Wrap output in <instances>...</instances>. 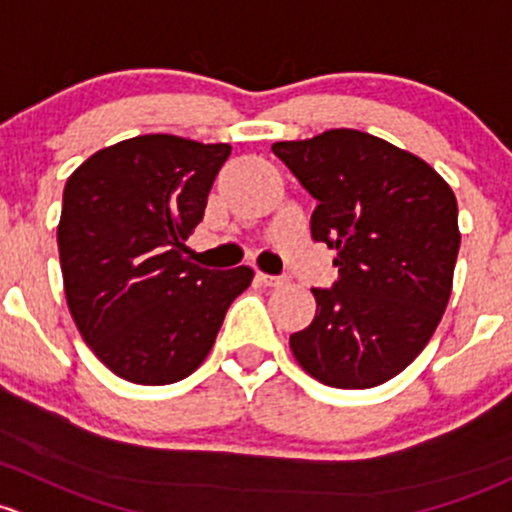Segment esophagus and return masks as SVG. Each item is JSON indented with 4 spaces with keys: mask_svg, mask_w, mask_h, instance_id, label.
Listing matches in <instances>:
<instances>
[{
    "mask_svg": "<svg viewBox=\"0 0 512 512\" xmlns=\"http://www.w3.org/2000/svg\"><path fill=\"white\" fill-rule=\"evenodd\" d=\"M256 278L263 283V286H268V288H281V286H286V283H288L286 276H268V273H261V271L256 273Z\"/></svg>",
    "mask_w": 512,
    "mask_h": 512,
    "instance_id": "esophagus-1",
    "label": "esophagus"
}]
</instances>
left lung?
Segmentation results:
<instances>
[{
    "mask_svg": "<svg viewBox=\"0 0 512 512\" xmlns=\"http://www.w3.org/2000/svg\"><path fill=\"white\" fill-rule=\"evenodd\" d=\"M318 199L310 234L337 256L333 288L291 335L298 365L337 389H370L412 365L451 298L461 231L456 194L431 165L360 130L273 142Z\"/></svg>",
    "mask_w": 512,
    "mask_h": 512,
    "instance_id": "obj_1",
    "label": "left lung"
}]
</instances>
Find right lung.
Wrapping results in <instances>:
<instances>
[{
    "instance_id": "add662e5",
    "label": "right lung",
    "mask_w": 512,
    "mask_h": 512,
    "mask_svg": "<svg viewBox=\"0 0 512 512\" xmlns=\"http://www.w3.org/2000/svg\"><path fill=\"white\" fill-rule=\"evenodd\" d=\"M231 145L138 135L88 157L63 189L59 256L68 310L93 355L135 384H172L214 347L249 266L182 256Z\"/></svg>"
}]
</instances>
